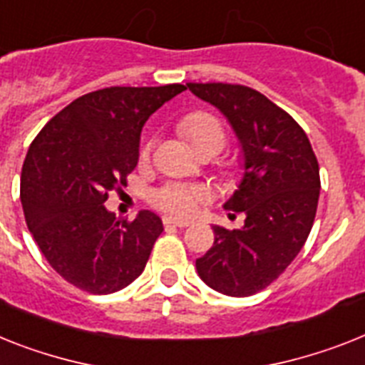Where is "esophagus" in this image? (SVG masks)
Instances as JSON below:
<instances>
[{
  "instance_id": "1",
  "label": "esophagus",
  "mask_w": 365,
  "mask_h": 365,
  "mask_svg": "<svg viewBox=\"0 0 365 365\" xmlns=\"http://www.w3.org/2000/svg\"><path fill=\"white\" fill-rule=\"evenodd\" d=\"M164 225L165 227H188L190 222L188 220H179V218H171V216H164Z\"/></svg>"
}]
</instances>
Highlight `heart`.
<instances>
[{
	"label": "heart",
	"instance_id": "heart-1",
	"mask_svg": "<svg viewBox=\"0 0 365 365\" xmlns=\"http://www.w3.org/2000/svg\"><path fill=\"white\" fill-rule=\"evenodd\" d=\"M179 132L185 135L192 149L200 155L205 150L220 153L225 145V130L222 123L209 111H194L179 121ZM153 153V140H147L140 147V160H149ZM210 200V190L195 182H177L170 180L150 192V203L156 209L171 216H192Z\"/></svg>",
	"mask_w": 365,
	"mask_h": 365
}]
</instances>
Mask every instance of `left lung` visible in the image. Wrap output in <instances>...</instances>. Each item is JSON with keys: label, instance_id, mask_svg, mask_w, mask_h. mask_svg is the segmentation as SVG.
Listing matches in <instances>:
<instances>
[{"label": "left lung", "instance_id": "1", "mask_svg": "<svg viewBox=\"0 0 365 365\" xmlns=\"http://www.w3.org/2000/svg\"><path fill=\"white\" fill-rule=\"evenodd\" d=\"M230 119L244 153V177L225 209L242 230L215 225V244L195 269L230 297H250L278 279L302 250L317 212V156L302 126L259 91L237 83H188ZM235 216V215H233Z\"/></svg>", "mask_w": 365, "mask_h": 365}]
</instances>
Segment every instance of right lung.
<instances>
[{"label": "right lung", "mask_w": 365, "mask_h": 365, "mask_svg": "<svg viewBox=\"0 0 365 365\" xmlns=\"http://www.w3.org/2000/svg\"><path fill=\"white\" fill-rule=\"evenodd\" d=\"M185 89L170 83L87 93L31 141L20 179L26 224L50 267L74 287L115 293L145 269L162 220L149 210L121 220L104 201L134 171L147 119Z\"/></svg>", "instance_id": "obj_1"}]
</instances>
